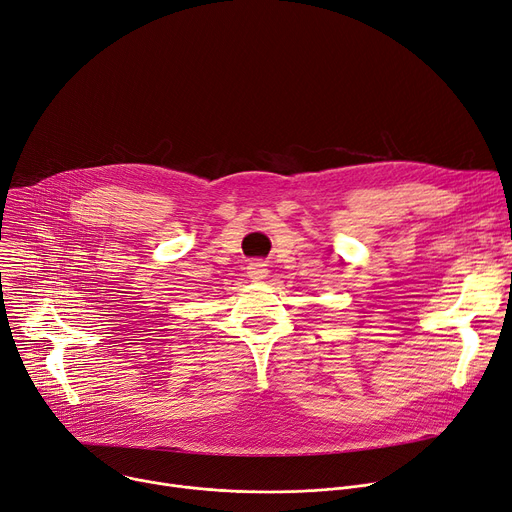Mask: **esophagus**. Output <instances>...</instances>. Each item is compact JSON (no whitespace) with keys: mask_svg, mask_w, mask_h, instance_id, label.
Segmentation results:
<instances>
[{"mask_svg":"<svg viewBox=\"0 0 512 512\" xmlns=\"http://www.w3.org/2000/svg\"><path fill=\"white\" fill-rule=\"evenodd\" d=\"M248 277H250L252 281H262V279H266V277H268L266 264L260 262V260L250 262V264H248Z\"/></svg>","mask_w":512,"mask_h":512,"instance_id":"34e87169","label":"esophagus"}]
</instances>
